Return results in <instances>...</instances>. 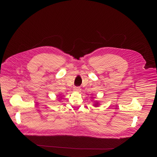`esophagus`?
I'll use <instances>...</instances> for the list:
<instances>
[{"instance_id": "obj_1", "label": "esophagus", "mask_w": 157, "mask_h": 157, "mask_svg": "<svg viewBox=\"0 0 157 157\" xmlns=\"http://www.w3.org/2000/svg\"><path fill=\"white\" fill-rule=\"evenodd\" d=\"M74 90L76 91V92H81V88L80 87H75L74 88Z\"/></svg>"}]
</instances>
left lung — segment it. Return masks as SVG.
<instances>
[{"instance_id":"1","label":"left lung","mask_w":157,"mask_h":157,"mask_svg":"<svg viewBox=\"0 0 157 157\" xmlns=\"http://www.w3.org/2000/svg\"><path fill=\"white\" fill-rule=\"evenodd\" d=\"M98 105V102L97 103V104H95V106H97Z\"/></svg>"}]
</instances>
